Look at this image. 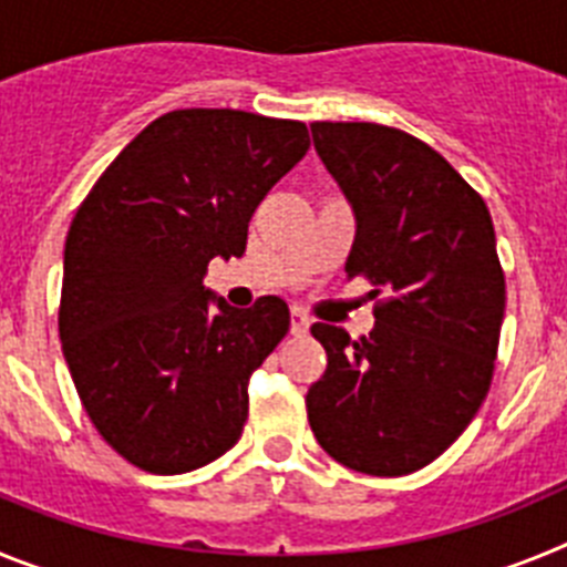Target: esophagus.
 Instances as JSON below:
<instances>
[{
  "instance_id": "esophagus-1",
  "label": "esophagus",
  "mask_w": 567,
  "mask_h": 567,
  "mask_svg": "<svg viewBox=\"0 0 567 567\" xmlns=\"http://www.w3.org/2000/svg\"><path fill=\"white\" fill-rule=\"evenodd\" d=\"M309 327H312V320H309V315L303 312V309H292V323H289V329H292V334H307Z\"/></svg>"
}]
</instances>
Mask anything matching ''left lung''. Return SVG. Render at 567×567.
I'll list each match as a JSON object with an SVG mask.
<instances>
[{
    "instance_id": "1",
    "label": "left lung",
    "mask_w": 567,
    "mask_h": 567,
    "mask_svg": "<svg viewBox=\"0 0 567 567\" xmlns=\"http://www.w3.org/2000/svg\"><path fill=\"white\" fill-rule=\"evenodd\" d=\"M312 138L358 221L346 275L380 300L360 340L312 327L329 363L309 385V425L346 468L403 477L437 460L488 394L505 315L494 224L477 189L403 130L315 122Z\"/></svg>"
}]
</instances>
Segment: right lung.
Returning a JSON list of instances; mask_svg holds the SVG:
<instances>
[{
    "instance_id": "1",
    "label": "right lung",
    "mask_w": 567,
    "mask_h": 567,
    "mask_svg": "<svg viewBox=\"0 0 567 567\" xmlns=\"http://www.w3.org/2000/svg\"><path fill=\"white\" fill-rule=\"evenodd\" d=\"M307 150L303 122L173 110L76 209L59 338L84 412L135 468L184 474L240 440L249 374L289 332V307L267 295L233 309L204 275L244 255L249 218Z\"/></svg>"
}]
</instances>
